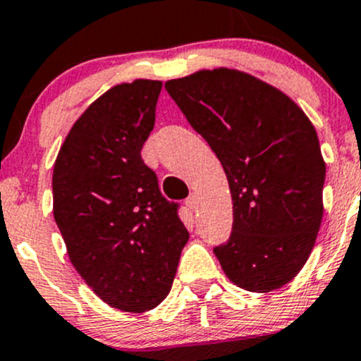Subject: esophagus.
<instances>
[{
	"mask_svg": "<svg viewBox=\"0 0 361 361\" xmlns=\"http://www.w3.org/2000/svg\"><path fill=\"white\" fill-rule=\"evenodd\" d=\"M185 204H187V206L190 207L192 211H195V209H197V206H199V199H197V195H195V194H192L190 197H188L187 201H185Z\"/></svg>",
	"mask_w": 361,
	"mask_h": 361,
	"instance_id": "obj_1",
	"label": "esophagus"
}]
</instances>
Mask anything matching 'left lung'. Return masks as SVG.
<instances>
[{
    "label": "left lung",
    "mask_w": 361,
    "mask_h": 361,
    "mask_svg": "<svg viewBox=\"0 0 361 361\" xmlns=\"http://www.w3.org/2000/svg\"><path fill=\"white\" fill-rule=\"evenodd\" d=\"M166 90L216 154L232 194V232L214 246L227 278L271 292L297 276L323 218L318 134L281 90L235 69L169 80Z\"/></svg>",
    "instance_id": "8db88e82"
}]
</instances>
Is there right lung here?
Returning <instances> with one entry per match:
<instances>
[{
    "label": "right lung",
    "instance_id": "obj_1",
    "mask_svg": "<svg viewBox=\"0 0 361 361\" xmlns=\"http://www.w3.org/2000/svg\"><path fill=\"white\" fill-rule=\"evenodd\" d=\"M162 83L136 80L94 101L54 166V218L78 274L111 307L154 309L169 293L188 231L141 159Z\"/></svg>",
    "mask_w": 361,
    "mask_h": 361
}]
</instances>
